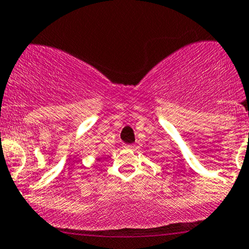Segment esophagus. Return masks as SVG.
I'll return each instance as SVG.
<instances>
[{"mask_svg": "<svg viewBox=\"0 0 249 249\" xmlns=\"http://www.w3.org/2000/svg\"><path fill=\"white\" fill-rule=\"evenodd\" d=\"M124 148H125V149H127V150H132V149H134V145H132V144H124Z\"/></svg>", "mask_w": 249, "mask_h": 249, "instance_id": "1", "label": "esophagus"}]
</instances>
